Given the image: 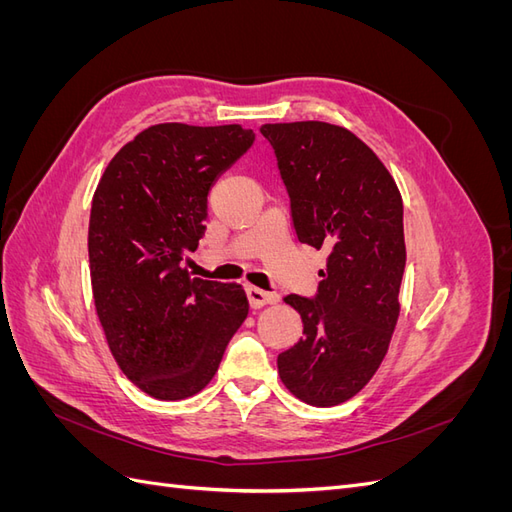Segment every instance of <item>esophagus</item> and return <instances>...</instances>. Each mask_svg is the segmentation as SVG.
I'll return each mask as SVG.
<instances>
[{
    "mask_svg": "<svg viewBox=\"0 0 512 512\" xmlns=\"http://www.w3.org/2000/svg\"><path fill=\"white\" fill-rule=\"evenodd\" d=\"M245 294H247V301H250V305H252L254 309H258V307H262V305H267V303H273V301H275L273 294H269V292H265V290H260V288H256V286H245Z\"/></svg>",
    "mask_w": 512,
    "mask_h": 512,
    "instance_id": "34e87169",
    "label": "esophagus"
}]
</instances>
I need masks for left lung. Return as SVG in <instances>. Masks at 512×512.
I'll return each instance as SVG.
<instances>
[{"label": "left lung", "instance_id": "1", "mask_svg": "<svg viewBox=\"0 0 512 512\" xmlns=\"http://www.w3.org/2000/svg\"><path fill=\"white\" fill-rule=\"evenodd\" d=\"M260 134L286 185L294 235L327 252L314 297H284L301 314L303 339L277 356V369L305 404H344L376 374L395 331L404 205L389 170L346 128L265 123Z\"/></svg>", "mask_w": 512, "mask_h": 512}]
</instances>
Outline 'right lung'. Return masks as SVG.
<instances>
[{
    "label": "right lung",
    "mask_w": 512,
    "mask_h": 512,
    "mask_svg": "<svg viewBox=\"0 0 512 512\" xmlns=\"http://www.w3.org/2000/svg\"><path fill=\"white\" fill-rule=\"evenodd\" d=\"M256 141L241 126L160 123L123 145L91 200L89 269L108 348L138 389L192 397L247 316L239 284L183 269L205 235L207 196Z\"/></svg>",
    "instance_id": "add662e5"
}]
</instances>
